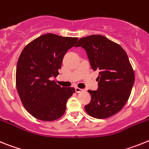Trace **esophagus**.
Instances as JSON below:
<instances>
[{
	"instance_id": "1",
	"label": "esophagus",
	"mask_w": 149,
	"mask_h": 149,
	"mask_svg": "<svg viewBox=\"0 0 149 149\" xmlns=\"http://www.w3.org/2000/svg\"><path fill=\"white\" fill-rule=\"evenodd\" d=\"M75 90H76V93H81L84 91L83 89H81V88H75Z\"/></svg>"
}]
</instances>
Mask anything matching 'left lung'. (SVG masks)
<instances>
[{
	"mask_svg": "<svg viewBox=\"0 0 149 149\" xmlns=\"http://www.w3.org/2000/svg\"><path fill=\"white\" fill-rule=\"evenodd\" d=\"M75 46L86 51L91 67L99 73L97 90L88 91L91 100L85 111L100 119L114 116L128 100L135 79L126 52L102 35L82 37Z\"/></svg>",
	"mask_w": 149,
	"mask_h": 149,
	"instance_id": "obj_1",
	"label": "left lung"
}]
</instances>
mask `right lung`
Returning a JSON list of instances; mask_svg holds the SVG:
<instances>
[{"mask_svg":"<svg viewBox=\"0 0 149 149\" xmlns=\"http://www.w3.org/2000/svg\"><path fill=\"white\" fill-rule=\"evenodd\" d=\"M78 38L46 33L28 43L21 53L15 82L23 106L39 120L51 121L64 114L74 88L61 87L52 77L59 74L62 61Z\"/></svg>","mask_w":149,"mask_h":149,"instance_id":"1","label":"right lung"}]
</instances>
